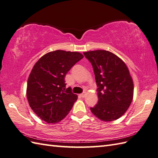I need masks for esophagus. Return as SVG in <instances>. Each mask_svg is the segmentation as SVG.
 Masks as SVG:
<instances>
[{"label":"esophagus","mask_w":158,"mask_h":158,"mask_svg":"<svg viewBox=\"0 0 158 158\" xmlns=\"http://www.w3.org/2000/svg\"><path fill=\"white\" fill-rule=\"evenodd\" d=\"M85 95H86V93H85V92H84V93H81V94L80 95V96L81 98H85Z\"/></svg>","instance_id":"1"}]
</instances>
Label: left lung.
<instances>
[{"mask_svg":"<svg viewBox=\"0 0 158 158\" xmlns=\"http://www.w3.org/2000/svg\"><path fill=\"white\" fill-rule=\"evenodd\" d=\"M93 66L98 86V102L91 111L99 119L108 122L123 115L133 99L134 84L125 63L106 50L84 52Z\"/></svg>","mask_w":158,"mask_h":158,"instance_id":"8db88e82","label":"left lung"}]
</instances>
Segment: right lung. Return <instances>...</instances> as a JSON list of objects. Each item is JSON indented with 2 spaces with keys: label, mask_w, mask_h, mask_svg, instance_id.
<instances>
[{
  "label": "right lung",
  "mask_w": 158,
  "mask_h": 158,
  "mask_svg": "<svg viewBox=\"0 0 158 158\" xmlns=\"http://www.w3.org/2000/svg\"><path fill=\"white\" fill-rule=\"evenodd\" d=\"M83 55L55 50L41 56L28 77L27 96L32 110L48 123H56L68 114L78 96L65 89V78Z\"/></svg>",
  "instance_id": "add662e5"
}]
</instances>
